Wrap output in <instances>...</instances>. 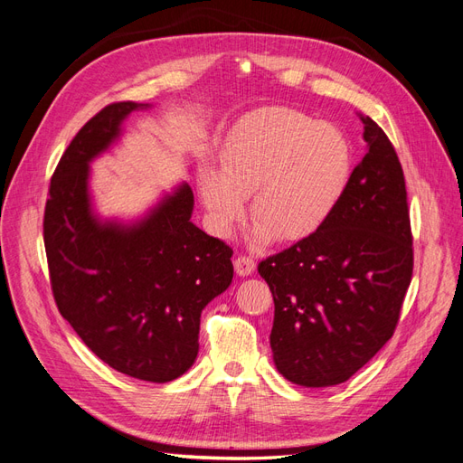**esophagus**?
Returning a JSON list of instances; mask_svg holds the SVG:
<instances>
[{"instance_id": "34e87169", "label": "esophagus", "mask_w": 463, "mask_h": 463, "mask_svg": "<svg viewBox=\"0 0 463 463\" xmlns=\"http://www.w3.org/2000/svg\"><path fill=\"white\" fill-rule=\"evenodd\" d=\"M253 269H256V261H253L250 256H238L234 260V271H236V275L248 277V275L253 273Z\"/></svg>"}]
</instances>
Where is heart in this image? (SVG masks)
Listing matches in <instances>:
<instances>
[{"instance_id":"heart-1","label":"heart","mask_w":463,"mask_h":463,"mask_svg":"<svg viewBox=\"0 0 463 463\" xmlns=\"http://www.w3.org/2000/svg\"><path fill=\"white\" fill-rule=\"evenodd\" d=\"M354 152L336 127L302 111L271 108L246 117L205 167L200 194L212 227L227 236L250 215L260 241L298 242L319 231L350 186Z\"/></svg>"}]
</instances>
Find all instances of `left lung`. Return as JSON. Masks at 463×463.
Instances as JSON below:
<instances>
[{"label":"left lung","instance_id":"left-lung-1","mask_svg":"<svg viewBox=\"0 0 463 463\" xmlns=\"http://www.w3.org/2000/svg\"><path fill=\"white\" fill-rule=\"evenodd\" d=\"M360 118L369 150L335 213L258 265L275 302V365L313 389L348 381L389 342L413 273L404 171L384 130Z\"/></svg>","mask_w":463,"mask_h":463}]
</instances>
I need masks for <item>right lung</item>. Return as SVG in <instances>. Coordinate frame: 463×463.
I'll return each mask as SVG.
<instances>
[{
	"mask_svg": "<svg viewBox=\"0 0 463 463\" xmlns=\"http://www.w3.org/2000/svg\"><path fill=\"white\" fill-rule=\"evenodd\" d=\"M146 108L109 103L71 140L50 183L43 246L57 309L84 345L128 377L169 383L196 360L202 309L229 288L232 248L190 221L188 184L132 227L94 217L88 163Z\"/></svg>",
	"mask_w": 463,
	"mask_h": 463,
	"instance_id": "1",
	"label": "right lung"
}]
</instances>
